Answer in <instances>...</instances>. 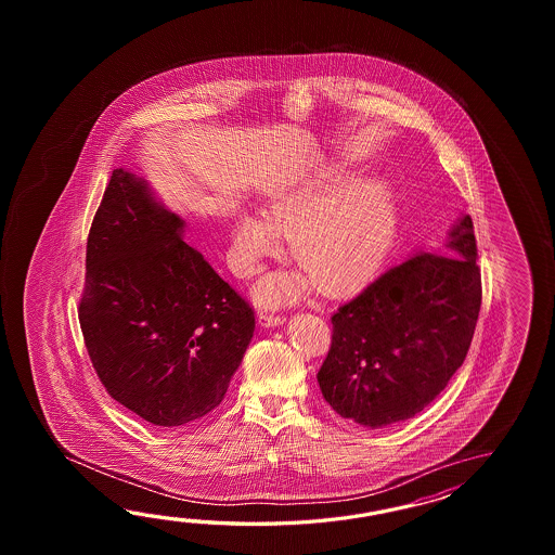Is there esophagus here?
Listing matches in <instances>:
<instances>
[{
	"label": "esophagus",
	"mask_w": 555,
	"mask_h": 555,
	"mask_svg": "<svg viewBox=\"0 0 555 555\" xmlns=\"http://www.w3.org/2000/svg\"><path fill=\"white\" fill-rule=\"evenodd\" d=\"M283 323H285V318H282V315H270V313H261L260 315L261 327L272 330V327H280Z\"/></svg>",
	"instance_id": "esophagus-1"
}]
</instances>
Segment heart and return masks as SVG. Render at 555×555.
Instances as JSON below:
<instances>
[{
    "label": "heart",
    "instance_id": "heart-1",
    "mask_svg": "<svg viewBox=\"0 0 555 555\" xmlns=\"http://www.w3.org/2000/svg\"><path fill=\"white\" fill-rule=\"evenodd\" d=\"M399 224L397 192L385 178L325 172L285 190L260 214H237L230 228L228 261L237 278H254L292 240L304 272L268 275L256 287L260 306L299 299L315 283L319 294L345 297L375 278Z\"/></svg>",
    "mask_w": 555,
    "mask_h": 555
}]
</instances>
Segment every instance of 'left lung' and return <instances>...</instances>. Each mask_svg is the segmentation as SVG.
Masks as SVG:
<instances>
[{
  "label": "left lung",
  "instance_id": "1",
  "mask_svg": "<svg viewBox=\"0 0 555 555\" xmlns=\"http://www.w3.org/2000/svg\"><path fill=\"white\" fill-rule=\"evenodd\" d=\"M476 258L474 225L464 214L442 248L418 249L337 309L318 373L335 413L385 428L437 399L464 363L478 321Z\"/></svg>",
  "mask_w": 555,
  "mask_h": 555
}]
</instances>
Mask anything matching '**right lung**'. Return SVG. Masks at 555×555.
Instances as JSON below:
<instances>
[{
  "label": "right lung",
  "instance_id": "obj_1",
  "mask_svg": "<svg viewBox=\"0 0 555 555\" xmlns=\"http://www.w3.org/2000/svg\"><path fill=\"white\" fill-rule=\"evenodd\" d=\"M146 178L115 168L87 240L79 321L108 395L156 426L216 409L254 337V311L182 240Z\"/></svg>",
  "mask_w": 555,
  "mask_h": 555
}]
</instances>
